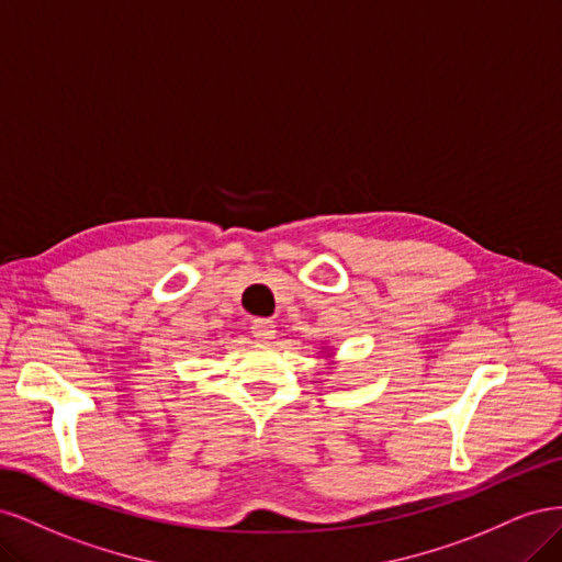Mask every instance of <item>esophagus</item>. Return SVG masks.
<instances>
[{
	"instance_id": "obj_1",
	"label": "esophagus",
	"mask_w": 562,
	"mask_h": 562,
	"mask_svg": "<svg viewBox=\"0 0 562 562\" xmlns=\"http://www.w3.org/2000/svg\"><path fill=\"white\" fill-rule=\"evenodd\" d=\"M250 333L255 339H260V342H269V339H274L277 326H274V321H269V318H255L250 326Z\"/></svg>"
}]
</instances>
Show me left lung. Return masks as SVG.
Masks as SVG:
<instances>
[{
	"label": "left lung",
	"instance_id": "8db88e82",
	"mask_svg": "<svg viewBox=\"0 0 562 562\" xmlns=\"http://www.w3.org/2000/svg\"><path fill=\"white\" fill-rule=\"evenodd\" d=\"M321 349H326V347H321Z\"/></svg>",
	"mask_w": 562,
	"mask_h": 562
}]
</instances>
